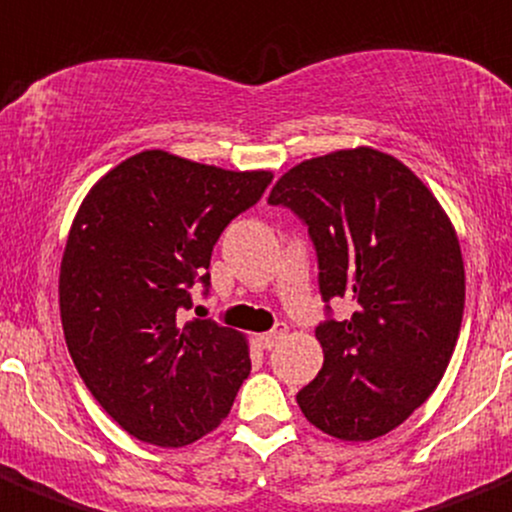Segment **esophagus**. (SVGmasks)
<instances>
[{"mask_svg":"<svg viewBox=\"0 0 512 512\" xmlns=\"http://www.w3.org/2000/svg\"><path fill=\"white\" fill-rule=\"evenodd\" d=\"M285 335H287V325H285V322H277V325L272 327L270 332L260 335V342H262V347H265V350H272V347H275L277 342H280Z\"/></svg>","mask_w":512,"mask_h":512,"instance_id":"obj_1","label":"esophagus"}]
</instances>
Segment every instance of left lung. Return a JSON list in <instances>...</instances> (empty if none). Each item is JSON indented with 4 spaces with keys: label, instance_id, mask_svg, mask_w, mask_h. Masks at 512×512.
I'll list each match as a JSON object with an SVG mask.
<instances>
[{
    "label": "left lung",
    "instance_id": "1",
    "mask_svg": "<svg viewBox=\"0 0 512 512\" xmlns=\"http://www.w3.org/2000/svg\"><path fill=\"white\" fill-rule=\"evenodd\" d=\"M267 202L307 227L327 315L315 327L325 362L297 405L332 438L390 433L433 395L458 342L465 270L453 225L403 162L370 147L300 162ZM335 296L356 305L347 321L331 317Z\"/></svg>",
    "mask_w": 512,
    "mask_h": 512
}]
</instances>
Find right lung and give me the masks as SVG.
I'll return each instance as SVG.
<instances>
[{
    "instance_id": "right-lung-1",
    "label": "right lung",
    "mask_w": 512,
    "mask_h": 512,
    "mask_svg": "<svg viewBox=\"0 0 512 512\" xmlns=\"http://www.w3.org/2000/svg\"><path fill=\"white\" fill-rule=\"evenodd\" d=\"M270 182L147 150L107 172L74 217L59 272L64 340L94 400L142 443L200 440L250 375L240 332L185 312L192 287L210 292L215 242Z\"/></svg>"
}]
</instances>
